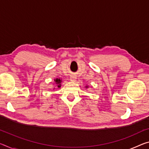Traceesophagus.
<instances>
[{
	"instance_id": "esophagus-1",
	"label": "esophagus",
	"mask_w": 149,
	"mask_h": 149,
	"mask_svg": "<svg viewBox=\"0 0 149 149\" xmlns=\"http://www.w3.org/2000/svg\"><path fill=\"white\" fill-rule=\"evenodd\" d=\"M75 79H76V77L74 76V75H72V76L70 77V80L72 81H75Z\"/></svg>"
}]
</instances>
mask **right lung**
<instances>
[{
    "label": "right lung",
    "mask_w": 149,
    "mask_h": 149,
    "mask_svg": "<svg viewBox=\"0 0 149 149\" xmlns=\"http://www.w3.org/2000/svg\"><path fill=\"white\" fill-rule=\"evenodd\" d=\"M54 81H55V82L56 83V84H59L58 86V87H60V86H61V84H60V83H61V80L60 79H55L54 80Z\"/></svg>",
    "instance_id": "obj_1"
}]
</instances>
